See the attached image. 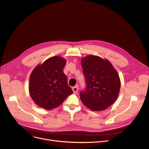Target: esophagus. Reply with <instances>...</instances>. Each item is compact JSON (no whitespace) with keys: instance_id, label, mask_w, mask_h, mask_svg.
I'll return each instance as SVG.
<instances>
[{"instance_id":"34e87169","label":"esophagus","mask_w":149,"mask_h":149,"mask_svg":"<svg viewBox=\"0 0 149 149\" xmlns=\"http://www.w3.org/2000/svg\"><path fill=\"white\" fill-rule=\"evenodd\" d=\"M72 91L74 93H77L78 92H79V87L78 86H74L72 88Z\"/></svg>"}]
</instances>
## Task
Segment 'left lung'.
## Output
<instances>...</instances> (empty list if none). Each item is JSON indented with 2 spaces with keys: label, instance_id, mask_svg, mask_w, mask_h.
I'll return each mask as SVG.
<instances>
[{
  "label": "left lung",
  "instance_id": "8db88e82",
  "mask_svg": "<svg viewBox=\"0 0 149 149\" xmlns=\"http://www.w3.org/2000/svg\"><path fill=\"white\" fill-rule=\"evenodd\" d=\"M86 90L81 92L83 104L93 111H101L112 105L118 97L121 81L119 75L107 59L89 55L81 59Z\"/></svg>",
  "mask_w": 149,
  "mask_h": 149
}]
</instances>
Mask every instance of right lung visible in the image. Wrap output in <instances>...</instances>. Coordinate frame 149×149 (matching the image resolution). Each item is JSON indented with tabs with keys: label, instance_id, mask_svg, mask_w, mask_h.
<instances>
[{
	"label": "right lung",
	"instance_id": "right-lung-1",
	"mask_svg": "<svg viewBox=\"0 0 149 149\" xmlns=\"http://www.w3.org/2000/svg\"><path fill=\"white\" fill-rule=\"evenodd\" d=\"M66 61L62 57L54 56L36 66L31 74L29 92L38 107L51 110L61 104L72 94L67 82L63 68Z\"/></svg>",
	"mask_w": 149,
	"mask_h": 149
}]
</instances>
